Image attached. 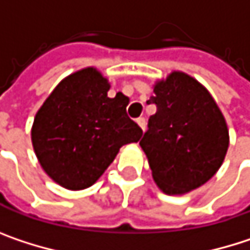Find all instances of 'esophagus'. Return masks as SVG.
I'll list each match as a JSON object with an SVG mask.
<instances>
[{"instance_id": "1", "label": "esophagus", "mask_w": 250, "mask_h": 250, "mask_svg": "<svg viewBox=\"0 0 250 250\" xmlns=\"http://www.w3.org/2000/svg\"><path fill=\"white\" fill-rule=\"evenodd\" d=\"M136 122H137V125H140V128H142L143 131L146 130V119H145V117H139Z\"/></svg>"}]
</instances>
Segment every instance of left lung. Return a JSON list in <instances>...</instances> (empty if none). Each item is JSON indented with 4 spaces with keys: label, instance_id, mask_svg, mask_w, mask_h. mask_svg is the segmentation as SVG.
Segmentation results:
<instances>
[{
    "label": "left lung",
    "instance_id": "left-lung-1",
    "mask_svg": "<svg viewBox=\"0 0 250 250\" xmlns=\"http://www.w3.org/2000/svg\"><path fill=\"white\" fill-rule=\"evenodd\" d=\"M156 105L140 146L158 187L167 194L206 184L225 161L229 130L208 91L194 78L172 72L153 88Z\"/></svg>",
    "mask_w": 250,
    "mask_h": 250
}]
</instances>
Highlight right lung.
Masks as SVG:
<instances>
[{
    "mask_svg": "<svg viewBox=\"0 0 250 250\" xmlns=\"http://www.w3.org/2000/svg\"><path fill=\"white\" fill-rule=\"evenodd\" d=\"M110 85L94 68L65 78L37 111L31 128L36 156L55 182L68 189L91 187L120 147L143 131L125 107L128 98L107 95Z\"/></svg>",
    "mask_w": 250,
    "mask_h": 250,
    "instance_id": "add662e5",
    "label": "right lung"
}]
</instances>
